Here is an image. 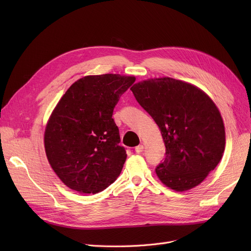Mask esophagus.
I'll return each instance as SVG.
<instances>
[{
	"instance_id": "34e87169",
	"label": "esophagus",
	"mask_w": 251,
	"mask_h": 251,
	"mask_svg": "<svg viewBox=\"0 0 251 251\" xmlns=\"http://www.w3.org/2000/svg\"><path fill=\"white\" fill-rule=\"evenodd\" d=\"M143 150H144V148H143L142 144H140V146H138V147H136V148H135V151H136L137 153L142 152V151H143Z\"/></svg>"
}]
</instances>
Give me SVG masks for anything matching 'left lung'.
Segmentation results:
<instances>
[{
    "label": "left lung",
    "instance_id": "obj_1",
    "mask_svg": "<svg viewBox=\"0 0 251 251\" xmlns=\"http://www.w3.org/2000/svg\"><path fill=\"white\" fill-rule=\"evenodd\" d=\"M130 89L161 130L166 157L155 169L157 178L175 191L200 185L225 151V126L214 100L171 77L149 78Z\"/></svg>",
    "mask_w": 251,
    "mask_h": 251
}]
</instances>
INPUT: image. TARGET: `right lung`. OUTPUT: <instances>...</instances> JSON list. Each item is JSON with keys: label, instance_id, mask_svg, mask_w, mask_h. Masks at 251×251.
I'll return each instance as SVG.
<instances>
[{"label": "right lung", "instance_id": "add662e5", "mask_svg": "<svg viewBox=\"0 0 251 251\" xmlns=\"http://www.w3.org/2000/svg\"><path fill=\"white\" fill-rule=\"evenodd\" d=\"M135 76L87 75L75 81L52 110L45 129L48 161L60 180L79 193H98L120 175L126 151L113 111Z\"/></svg>", "mask_w": 251, "mask_h": 251}]
</instances>
